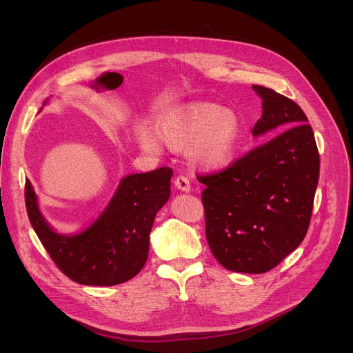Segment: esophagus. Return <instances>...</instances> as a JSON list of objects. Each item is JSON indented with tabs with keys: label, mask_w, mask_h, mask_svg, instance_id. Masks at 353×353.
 I'll return each instance as SVG.
<instances>
[{
	"label": "esophagus",
	"mask_w": 353,
	"mask_h": 353,
	"mask_svg": "<svg viewBox=\"0 0 353 353\" xmlns=\"http://www.w3.org/2000/svg\"><path fill=\"white\" fill-rule=\"evenodd\" d=\"M174 184L176 188L181 192H190V181H189V177L184 176V174H179L176 179H174Z\"/></svg>",
	"instance_id": "34e87169"
}]
</instances>
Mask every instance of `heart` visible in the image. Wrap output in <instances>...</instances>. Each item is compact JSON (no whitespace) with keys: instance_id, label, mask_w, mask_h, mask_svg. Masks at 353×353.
Instances as JSON below:
<instances>
[{"instance_id":"heart-1","label":"heart","mask_w":353,"mask_h":353,"mask_svg":"<svg viewBox=\"0 0 353 353\" xmlns=\"http://www.w3.org/2000/svg\"><path fill=\"white\" fill-rule=\"evenodd\" d=\"M156 134L176 150L190 147L192 160L209 170L223 169L234 159L242 139V121L232 110L214 103H194L161 116ZM152 128L139 125L137 141L145 152L157 153L160 141Z\"/></svg>"}]
</instances>
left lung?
I'll list each match as a JSON object with an SVG mask.
<instances>
[{
    "label": "left lung",
    "mask_w": 353,
    "mask_h": 353,
    "mask_svg": "<svg viewBox=\"0 0 353 353\" xmlns=\"http://www.w3.org/2000/svg\"><path fill=\"white\" fill-rule=\"evenodd\" d=\"M253 90L263 111L252 134H276L199 181L206 184L201 201L216 261L228 270L257 274L276 268L303 242L321 161L303 110L272 88Z\"/></svg>",
    "instance_id": "1"
}]
</instances>
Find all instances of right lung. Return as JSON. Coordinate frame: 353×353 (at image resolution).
I'll use <instances>...</instances> for the list:
<instances>
[{
  "instance_id": "1",
  "label": "right lung",
  "mask_w": 353,
  "mask_h": 353,
  "mask_svg": "<svg viewBox=\"0 0 353 353\" xmlns=\"http://www.w3.org/2000/svg\"><path fill=\"white\" fill-rule=\"evenodd\" d=\"M172 176L170 167H160L124 177L104 213L76 236H61L46 223L27 180V214L52 262L71 281L114 286L133 279L145 265L148 234L156 213L170 197Z\"/></svg>"
}]
</instances>
